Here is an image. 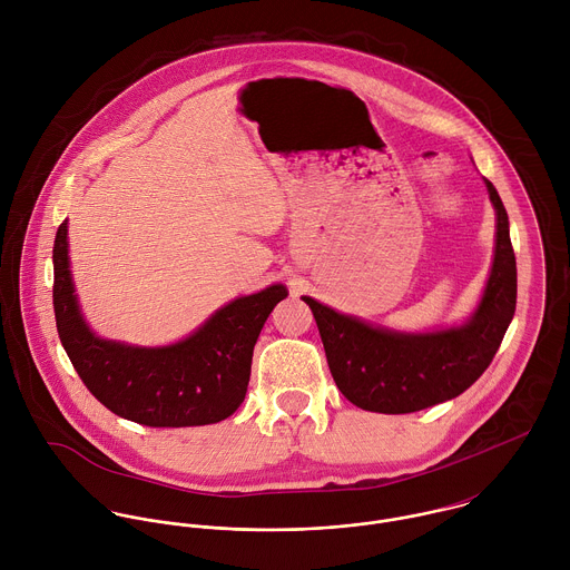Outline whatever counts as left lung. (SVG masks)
<instances>
[{
    "mask_svg": "<svg viewBox=\"0 0 570 570\" xmlns=\"http://www.w3.org/2000/svg\"><path fill=\"white\" fill-rule=\"evenodd\" d=\"M498 215L495 254L483 301L468 325L407 335L342 316L305 296L340 393L357 407L406 414L459 397L488 368L515 312V254L507 210L485 179Z\"/></svg>",
    "mask_w": 570,
    "mask_h": 570,
    "instance_id": "8db88e82",
    "label": "left lung"
}]
</instances>
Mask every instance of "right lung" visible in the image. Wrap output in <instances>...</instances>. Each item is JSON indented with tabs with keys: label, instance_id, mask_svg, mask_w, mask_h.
<instances>
[{
	"label": "right lung",
	"instance_id": "obj_1",
	"mask_svg": "<svg viewBox=\"0 0 570 570\" xmlns=\"http://www.w3.org/2000/svg\"><path fill=\"white\" fill-rule=\"evenodd\" d=\"M52 303L61 344L87 391L114 414L151 425H206L242 406L254 344L283 285L222 307L190 337L163 348H138L96 337L82 323L68 263V224L55 237Z\"/></svg>",
	"mask_w": 570,
	"mask_h": 570
}]
</instances>
